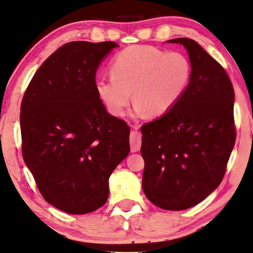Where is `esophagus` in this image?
Masks as SVG:
<instances>
[{"instance_id":"esophagus-1","label":"esophagus","mask_w":253,"mask_h":253,"mask_svg":"<svg viewBox=\"0 0 253 253\" xmlns=\"http://www.w3.org/2000/svg\"><path fill=\"white\" fill-rule=\"evenodd\" d=\"M134 129L135 130L131 131V134H130V146H131L132 152L139 151L140 148H141V142H142L141 133L136 131V126H134Z\"/></svg>"}]
</instances>
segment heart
<instances>
[{
    "label": "heart",
    "mask_w": 253,
    "mask_h": 253,
    "mask_svg": "<svg viewBox=\"0 0 253 253\" xmlns=\"http://www.w3.org/2000/svg\"><path fill=\"white\" fill-rule=\"evenodd\" d=\"M192 64L180 52L151 45H130L113 57L111 76L95 83L98 97L115 117H122L131 101L135 115L161 117L183 97L192 78Z\"/></svg>",
    "instance_id": "obj_1"
}]
</instances>
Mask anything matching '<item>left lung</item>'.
Segmentation results:
<instances>
[{"mask_svg": "<svg viewBox=\"0 0 253 253\" xmlns=\"http://www.w3.org/2000/svg\"><path fill=\"white\" fill-rule=\"evenodd\" d=\"M188 52L192 78L177 104L143 124L142 188L160 209L195 206L218 187L235 143L234 90L224 68L195 40L177 38Z\"/></svg>", "mask_w": 253, "mask_h": 253, "instance_id": "1", "label": "left lung"}]
</instances>
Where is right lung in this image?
<instances>
[{
	"instance_id": "1",
	"label": "right lung",
	"mask_w": 253,
	"mask_h": 253,
	"mask_svg": "<svg viewBox=\"0 0 253 253\" xmlns=\"http://www.w3.org/2000/svg\"><path fill=\"white\" fill-rule=\"evenodd\" d=\"M113 41L68 42L37 70L20 113L22 156L41 195L68 214L96 211L129 155L130 127L106 112L95 75Z\"/></svg>"
}]
</instances>
